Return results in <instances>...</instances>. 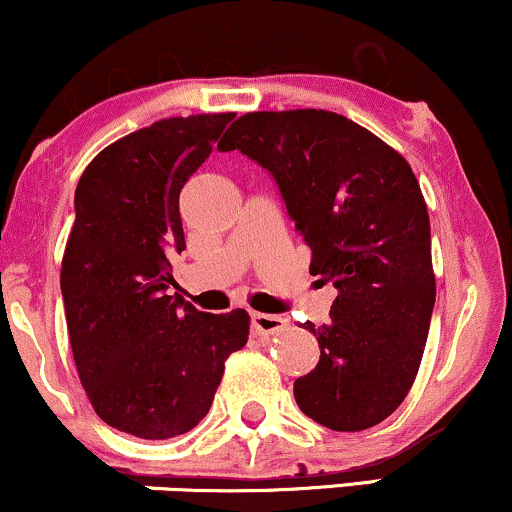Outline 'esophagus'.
<instances>
[{"label":"esophagus","mask_w":512,"mask_h":512,"mask_svg":"<svg viewBox=\"0 0 512 512\" xmlns=\"http://www.w3.org/2000/svg\"><path fill=\"white\" fill-rule=\"evenodd\" d=\"M250 327L252 332L260 334H279L286 330V320L281 315H269V313H250Z\"/></svg>","instance_id":"34e87169"}]
</instances>
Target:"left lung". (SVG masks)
<instances>
[{"label":"left lung","instance_id":"8db88e82","mask_svg":"<svg viewBox=\"0 0 512 512\" xmlns=\"http://www.w3.org/2000/svg\"><path fill=\"white\" fill-rule=\"evenodd\" d=\"M219 149L272 175L313 250L310 274L337 289L330 322L303 325L320 361L293 383L296 404L332 431L380 424L414 383L436 303L431 223L409 163L344 115L313 108L243 115Z\"/></svg>","mask_w":512,"mask_h":512}]
</instances>
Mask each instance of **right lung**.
I'll list each match as a JSON object with an SVG mask.
<instances>
[{"mask_svg": "<svg viewBox=\"0 0 512 512\" xmlns=\"http://www.w3.org/2000/svg\"><path fill=\"white\" fill-rule=\"evenodd\" d=\"M236 113L168 117L88 163L62 260L69 342L93 409L129 436L163 440L207 416L223 363L248 342L245 310L202 313L168 296L185 250L180 192Z\"/></svg>", "mask_w": 512, "mask_h": 512, "instance_id": "obj_1", "label": "right lung"}]
</instances>
